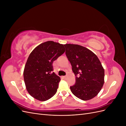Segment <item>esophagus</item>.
I'll return each instance as SVG.
<instances>
[{
	"label": "esophagus",
	"instance_id": "34e87169",
	"mask_svg": "<svg viewBox=\"0 0 126 126\" xmlns=\"http://www.w3.org/2000/svg\"><path fill=\"white\" fill-rule=\"evenodd\" d=\"M67 77H68V76H63V78L64 79H66Z\"/></svg>",
	"mask_w": 126,
	"mask_h": 126
}]
</instances>
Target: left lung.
Masks as SVG:
<instances>
[{"mask_svg": "<svg viewBox=\"0 0 126 126\" xmlns=\"http://www.w3.org/2000/svg\"><path fill=\"white\" fill-rule=\"evenodd\" d=\"M66 55L76 77L75 85L70 87L72 93L82 100L96 97L104 83L105 70L98 57L82 46L64 45Z\"/></svg>", "mask_w": 126, "mask_h": 126, "instance_id": "left-lung-1", "label": "left lung"}]
</instances>
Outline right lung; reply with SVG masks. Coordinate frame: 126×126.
I'll return each instance as SVG.
<instances>
[{
    "instance_id": "right-lung-1",
    "label": "right lung",
    "mask_w": 126,
    "mask_h": 126,
    "mask_svg": "<svg viewBox=\"0 0 126 126\" xmlns=\"http://www.w3.org/2000/svg\"><path fill=\"white\" fill-rule=\"evenodd\" d=\"M64 51L63 45L48 41L30 53L24 70L26 88L30 96L43 101L56 94L60 78L52 72V63Z\"/></svg>"
}]
</instances>
